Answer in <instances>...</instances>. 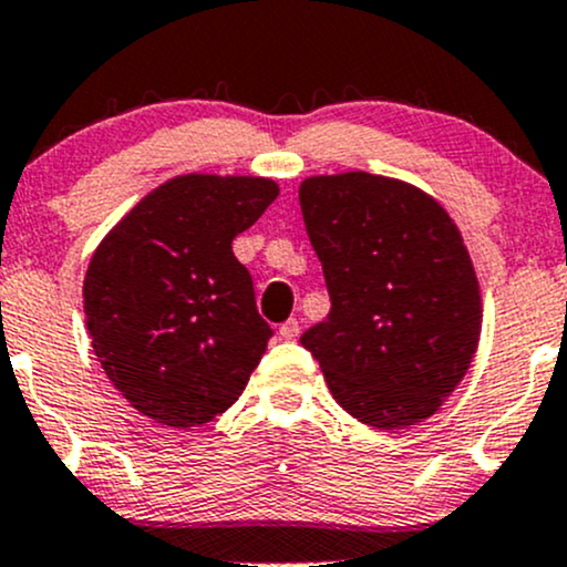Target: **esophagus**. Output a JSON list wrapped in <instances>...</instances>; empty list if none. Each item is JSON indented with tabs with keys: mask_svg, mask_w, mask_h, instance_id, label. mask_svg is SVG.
Returning <instances> with one entry per match:
<instances>
[{
	"mask_svg": "<svg viewBox=\"0 0 567 567\" xmlns=\"http://www.w3.org/2000/svg\"><path fill=\"white\" fill-rule=\"evenodd\" d=\"M278 334H281L284 340H295L297 334H300V321H297V319L284 321V324L278 327Z\"/></svg>",
	"mask_w": 567,
	"mask_h": 567,
	"instance_id": "esophagus-1",
	"label": "esophagus"
}]
</instances>
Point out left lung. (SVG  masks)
<instances>
[{
    "label": "left lung",
    "instance_id": "1",
    "mask_svg": "<svg viewBox=\"0 0 567 567\" xmlns=\"http://www.w3.org/2000/svg\"><path fill=\"white\" fill-rule=\"evenodd\" d=\"M300 208L332 310L302 334L346 413L379 430L432 416L478 349L471 254L427 192L362 169L313 175Z\"/></svg>",
    "mask_w": 567,
    "mask_h": 567
}]
</instances>
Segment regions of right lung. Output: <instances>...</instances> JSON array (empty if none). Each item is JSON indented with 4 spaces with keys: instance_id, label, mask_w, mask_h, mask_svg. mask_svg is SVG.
Segmentation results:
<instances>
[{
    "instance_id": "1",
    "label": "right lung",
    "mask_w": 567,
    "mask_h": 567,
    "mask_svg": "<svg viewBox=\"0 0 567 567\" xmlns=\"http://www.w3.org/2000/svg\"><path fill=\"white\" fill-rule=\"evenodd\" d=\"M276 197L257 175H175L96 246L83 281L91 349L143 416L199 427L243 394L272 330L233 240Z\"/></svg>"
}]
</instances>
